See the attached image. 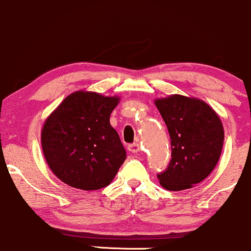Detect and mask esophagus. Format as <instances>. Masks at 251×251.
<instances>
[{
	"label": "esophagus",
	"instance_id": "obj_1",
	"mask_svg": "<svg viewBox=\"0 0 251 251\" xmlns=\"http://www.w3.org/2000/svg\"><path fill=\"white\" fill-rule=\"evenodd\" d=\"M128 149L131 151V153H135V154L139 153V151H140L139 142H135V143H133V145H129Z\"/></svg>",
	"mask_w": 251,
	"mask_h": 251
}]
</instances>
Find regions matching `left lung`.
Masks as SVG:
<instances>
[{"instance_id":"obj_1","label":"left lung","mask_w":251,"mask_h":251,"mask_svg":"<svg viewBox=\"0 0 251 251\" xmlns=\"http://www.w3.org/2000/svg\"><path fill=\"white\" fill-rule=\"evenodd\" d=\"M154 103L167 126L172 146L170 165L157 174V179L168 191L187 190L207 178L221 157L222 121L209 104L198 98L172 95Z\"/></svg>"}]
</instances>
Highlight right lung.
Instances as JSON below:
<instances>
[{
	"label": "right lung",
	"mask_w": 251,
	"mask_h": 251,
	"mask_svg": "<svg viewBox=\"0 0 251 251\" xmlns=\"http://www.w3.org/2000/svg\"><path fill=\"white\" fill-rule=\"evenodd\" d=\"M117 96L92 91L72 92L45 121L41 147L54 176L84 191L110 185L126 154L110 115Z\"/></svg>",
	"instance_id": "add662e5"
}]
</instances>
